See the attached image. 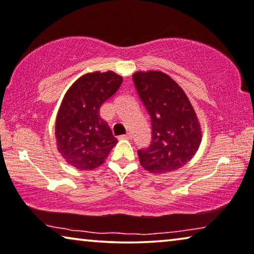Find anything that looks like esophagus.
Here are the masks:
<instances>
[{
  "instance_id": "obj_1",
  "label": "esophagus",
  "mask_w": 254,
  "mask_h": 254,
  "mask_svg": "<svg viewBox=\"0 0 254 254\" xmlns=\"http://www.w3.org/2000/svg\"><path fill=\"white\" fill-rule=\"evenodd\" d=\"M121 139H127V140H130V139H132V134L131 133H127L124 135H121L120 137Z\"/></svg>"
}]
</instances>
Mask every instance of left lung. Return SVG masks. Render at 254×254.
I'll return each instance as SVG.
<instances>
[{"label": "left lung", "mask_w": 254, "mask_h": 254, "mask_svg": "<svg viewBox=\"0 0 254 254\" xmlns=\"http://www.w3.org/2000/svg\"><path fill=\"white\" fill-rule=\"evenodd\" d=\"M135 88L152 121V142L139 149V162L152 174H167L185 166L201 142V127L180 85L162 71H137Z\"/></svg>", "instance_id": "1"}]
</instances>
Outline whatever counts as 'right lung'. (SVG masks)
Segmentation results:
<instances>
[{
    "label": "right lung",
    "mask_w": 254,
    "mask_h": 254,
    "mask_svg": "<svg viewBox=\"0 0 254 254\" xmlns=\"http://www.w3.org/2000/svg\"><path fill=\"white\" fill-rule=\"evenodd\" d=\"M123 77L113 71L88 72L71 85L56 115L57 151L70 166L94 170L105 163L117 139L100 108L119 91Z\"/></svg>",
    "instance_id": "1"
}]
</instances>
